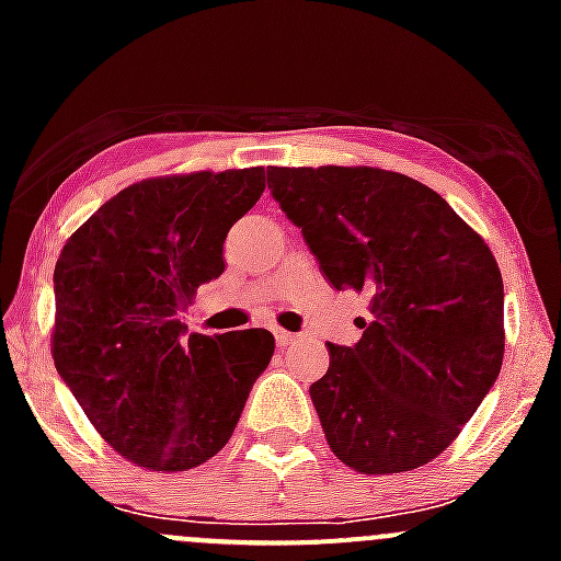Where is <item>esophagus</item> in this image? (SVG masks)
<instances>
[{"label":"esophagus","mask_w":561,"mask_h":561,"mask_svg":"<svg viewBox=\"0 0 561 561\" xmlns=\"http://www.w3.org/2000/svg\"><path fill=\"white\" fill-rule=\"evenodd\" d=\"M274 339H276V347H290V344H296V333L290 331H282V328H276L274 331Z\"/></svg>","instance_id":"34e87169"}]
</instances>
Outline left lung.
Masks as SVG:
<instances>
[{
  "mask_svg": "<svg viewBox=\"0 0 561 561\" xmlns=\"http://www.w3.org/2000/svg\"><path fill=\"white\" fill-rule=\"evenodd\" d=\"M268 190L336 290L369 320L309 396L331 450L364 474L407 472L458 437L505 355V287L445 197L380 168H268Z\"/></svg>",
  "mask_w": 561,
  "mask_h": 561,
  "instance_id": "1",
  "label": "left lung"
}]
</instances>
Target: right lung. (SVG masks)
Segmentation results:
<instances>
[{"label":"right lung","instance_id":"right-lung-1","mask_svg":"<svg viewBox=\"0 0 561 561\" xmlns=\"http://www.w3.org/2000/svg\"><path fill=\"white\" fill-rule=\"evenodd\" d=\"M263 190V168L146 179L103 203L56 260V371L138 467L184 472L217 456L271 364L265 328L186 336L181 322Z\"/></svg>","mask_w":561,"mask_h":561}]
</instances>
